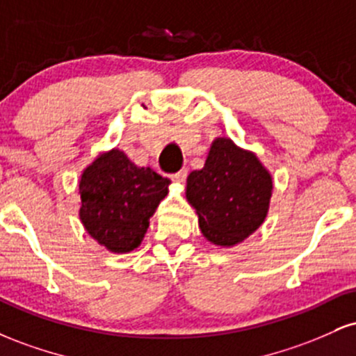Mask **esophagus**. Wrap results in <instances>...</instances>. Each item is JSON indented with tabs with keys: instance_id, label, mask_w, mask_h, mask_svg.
Here are the masks:
<instances>
[{
	"instance_id": "esophagus-1",
	"label": "esophagus",
	"mask_w": 356,
	"mask_h": 356,
	"mask_svg": "<svg viewBox=\"0 0 356 356\" xmlns=\"http://www.w3.org/2000/svg\"><path fill=\"white\" fill-rule=\"evenodd\" d=\"M186 177H187V169H182V170H179L177 174L172 175V181L174 182H184V181H186Z\"/></svg>"
}]
</instances>
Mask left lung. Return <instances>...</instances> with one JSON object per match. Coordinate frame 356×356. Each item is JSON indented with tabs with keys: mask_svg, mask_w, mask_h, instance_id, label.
I'll list each match as a JSON object with an SVG mask.
<instances>
[{
	"mask_svg": "<svg viewBox=\"0 0 356 356\" xmlns=\"http://www.w3.org/2000/svg\"><path fill=\"white\" fill-rule=\"evenodd\" d=\"M273 194V179L254 152L227 137L212 142L206 164L187 177L186 197L199 227L216 246L231 248L264 222Z\"/></svg>",
	"mask_w": 356,
	"mask_h": 356,
	"instance_id": "obj_1",
	"label": "left lung"
}]
</instances>
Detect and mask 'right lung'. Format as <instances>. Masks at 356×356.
I'll list each match as a JSON object with an SVG mask.
<instances>
[{"label": "right lung", "instance_id": "obj_1", "mask_svg": "<svg viewBox=\"0 0 356 356\" xmlns=\"http://www.w3.org/2000/svg\"><path fill=\"white\" fill-rule=\"evenodd\" d=\"M169 184L150 167H137L122 150L100 154L80 177L81 224L110 252L134 251Z\"/></svg>", "mask_w": 356, "mask_h": 356}]
</instances>
